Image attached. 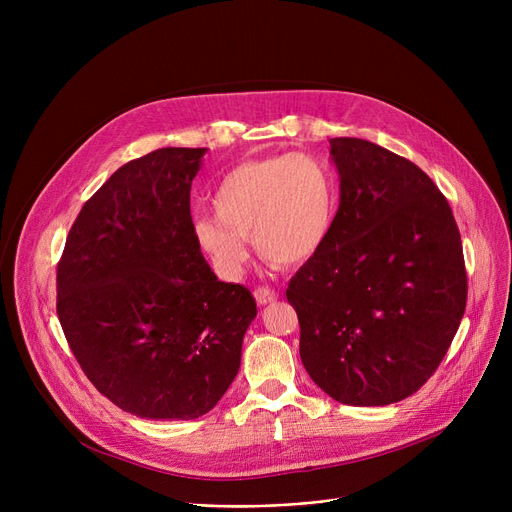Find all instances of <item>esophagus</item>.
<instances>
[{"label": "esophagus", "instance_id": "1", "mask_svg": "<svg viewBox=\"0 0 512 512\" xmlns=\"http://www.w3.org/2000/svg\"><path fill=\"white\" fill-rule=\"evenodd\" d=\"M255 299L259 305H272L278 301V292L272 288H257L255 290Z\"/></svg>", "mask_w": 512, "mask_h": 512}]
</instances>
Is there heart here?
<instances>
[{
    "label": "heart",
    "instance_id": "1",
    "mask_svg": "<svg viewBox=\"0 0 512 512\" xmlns=\"http://www.w3.org/2000/svg\"><path fill=\"white\" fill-rule=\"evenodd\" d=\"M213 215H197L191 234L224 280H238L249 261L247 238L274 265L313 259L334 226L336 180L324 161L284 153L242 161L213 193Z\"/></svg>",
    "mask_w": 512,
    "mask_h": 512
}]
</instances>
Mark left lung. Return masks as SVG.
Wrapping results in <instances>:
<instances>
[{"mask_svg": "<svg viewBox=\"0 0 512 512\" xmlns=\"http://www.w3.org/2000/svg\"><path fill=\"white\" fill-rule=\"evenodd\" d=\"M340 205L321 251L288 284L311 380L351 407L415 394L438 369L467 303L461 234L421 168L338 137Z\"/></svg>", "mask_w": 512, "mask_h": 512, "instance_id": "8db88e82", "label": "left lung"}]
</instances>
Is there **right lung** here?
I'll return each instance as SVG.
<instances>
[{
  "label": "right lung",
  "mask_w": 512,
  "mask_h": 512,
  "mask_svg": "<svg viewBox=\"0 0 512 512\" xmlns=\"http://www.w3.org/2000/svg\"><path fill=\"white\" fill-rule=\"evenodd\" d=\"M207 149L164 147L116 170L80 209L58 263V317L93 386L143 419H197L226 394L257 315L191 234Z\"/></svg>",
  "instance_id": "obj_1"
}]
</instances>
